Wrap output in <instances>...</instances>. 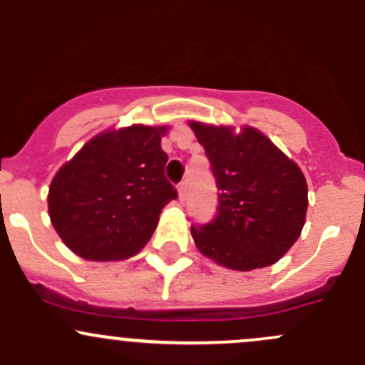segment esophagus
I'll list each match as a JSON object with an SVG mask.
<instances>
[{
  "label": "esophagus",
  "instance_id": "esophagus-1",
  "mask_svg": "<svg viewBox=\"0 0 365 365\" xmlns=\"http://www.w3.org/2000/svg\"><path fill=\"white\" fill-rule=\"evenodd\" d=\"M178 197H180V200H185V197H187V182H182V183H180V185H178Z\"/></svg>",
  "mask_w": 365,
  "mask_h": 365
}]
</instances>
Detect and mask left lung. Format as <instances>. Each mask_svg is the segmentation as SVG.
I'll list each match as a JSON object with an SVG mask.
<instances>
[{
	"mask_svg": "<svg viewBox=\"0 0 365 365\" xmlns=\"http://www.w3.org/2000/svg\"><path fill=\"white\" fill-rule=\"evenodd\" d=\"M219 189L217 215L190 226L201 254L231 270L274 264L298 240L307 212L304 173L252 127L190 121Z\"/></svg>",
	"mask_w": 365,
	"mask_h": 365,
	"instance_id": "8db88e82",
	"label": "left lung"
}]
</instances>
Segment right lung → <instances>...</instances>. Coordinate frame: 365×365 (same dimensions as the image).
I'll return each mask as SVG.
<instances>
[{
    "mask_svg": "<svg viewBox=\"0 0 365 365\" xmlns=\"http://www.w3.org/2000/svg\"><path fill=\"white\" fill-rule=\"evenodd\" d=\"M168 127L132 125L86 143L49 187V217L84 259L114 261L141 251L176 189L164 175Z\"/></svg>",
    "mask_w": 365,
    "mask_h": 365,
    "instance_id": "obj_1",
    "label": "right lung"
}]
</instances>
